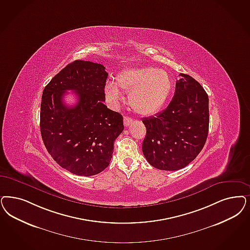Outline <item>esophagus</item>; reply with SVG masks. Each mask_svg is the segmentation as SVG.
<instances>
[{
	"mask_svg": "<svg viewBox=\"0 0 250 250\" xmlns=\"http://www.w3.org/2000/svg\"><path fill=\"white\" fill-rule=\"evenodd\" d=\"M132 122H133V119L130 118L128 116H125L124 117V125H125V126H128Z\"/></svg>",
	"mask_w": 250,
	"mask_h": 250,
	"instance_id": "esophagus-1",
	"label": "esophagus"
}]
</instances>
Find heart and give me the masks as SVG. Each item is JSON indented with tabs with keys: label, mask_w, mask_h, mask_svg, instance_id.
Returning <instances> with one entry per match:
<instances>
[{
	"label": "heart",
	"mask_w": 250,
	"mask_h": 250,
	"mask_svg": "<svg viewBox=\"0 0 250 250\" xmlns=\"http://www.w3.org/2000/svg\"><path fill=\"white\" fill-rule=\"evenodd\" d=\"M173 82L170 74L154 67L125 69L119 73L115 83L107 82L104 91L112 102L122 99L120 90L129 92L131 109L142 116L160 112L172 93Z\"/></svg>",
	"instance_id": "1"
}]
</instances>
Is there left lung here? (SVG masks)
<instances>
[{
    "mask_svg": "<svg viewBox=\"0 0 250 250\" xmlns=\"http://www.w3.org/2000/svg\"><path fill=\"white\" fill-rule=\"evenodd\" d=\"M167 108L143 118L146 128L142 151L148 164L159 170L186 167L205 145L209 123L208 97L192 77L180 74Z\"/></svg>",
    "mask_w": 250,
    "mask_h": 250,
    "instance_id": "obj_1",
    "label": "left lung"
}]
</instances>
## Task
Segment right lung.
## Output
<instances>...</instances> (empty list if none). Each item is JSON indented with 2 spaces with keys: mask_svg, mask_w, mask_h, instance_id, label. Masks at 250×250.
Listing matches in <instances>:
<instances>
[{
  "mask_svg": "<svg viewBox=\"0 0 250 250\" xmlns=\"http://www.w3.org/2000/svg\"><path fill=\"white\" fill-rule=\"evenodd\" d=\"M108 73L103 64L77 60L67 64L44 87L41 133L52 159L77 175L103 172L112 160L113 142L124 130L123 116L104 105ZM74 90L78 103H63Z\"/></svg>",
  "mask_w": 250,
  "mask_h": 250,
  "instance_id": "right-lung-1",
  "label": "right lung"
}]
</instances>
